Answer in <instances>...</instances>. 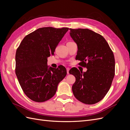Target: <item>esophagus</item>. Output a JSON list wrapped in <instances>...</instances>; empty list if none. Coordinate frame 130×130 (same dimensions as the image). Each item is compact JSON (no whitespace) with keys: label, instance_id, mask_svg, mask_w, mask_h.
I'll list each match as a JSON object with an SVG mask.
<instances>
[{"label":"esophagus","instance_id":"1","mask_svg":"<svg viewBox=\"0 0 130 130\" xmlns=\"http://www.w3.org/2000/svg\"><path fill=\"white\" fill-rule=\"evenodd\" d=\"M69 68H67V74H69Z\"/></svg>","mask_w":130,"mask_h":130}]
</instances>
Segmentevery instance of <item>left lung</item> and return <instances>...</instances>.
Returning <instances> with one entry per match:
<instances>
[{
	"mask_svg": "<svg viewBox=\"0 0 130 130\" xmlns=\"http://www.w3.org/2000/svg\"><path fill=\"white\" fill-rule=\"evenodd\" d=\"M70 35L77 45L76 59L87 69L82 73L72 68L69 73L76 81L72 90L76 99L88 105L101 101L111 87L115 75L114 54L105 39L88 29H70Z\"/></svg>",
	"mask_w": 130,
	"mask_h": 130,
	"instance_id": "1",
	"label": "left lung"
}]
</instances>
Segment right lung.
Masks as SVG:
<instances>
[{"label": "right lung", "mask_w": 130, "mask_h": 130, "mask_svg": "<svg viewBox=\"0 0 130 130\" xmlns=\"http://www.w3.org/2000/svg\"><path fill=\"white\" fill-rule=\"evenodd\" d=\"M68 27L39 28L24 38L15 53V72L19 83L29 99L38 103L55 94L58 84L67 75L66 68L49 67L47 58L54 55Z\"/></svg>", "instance_id": "obj_1"}]
</instances>
